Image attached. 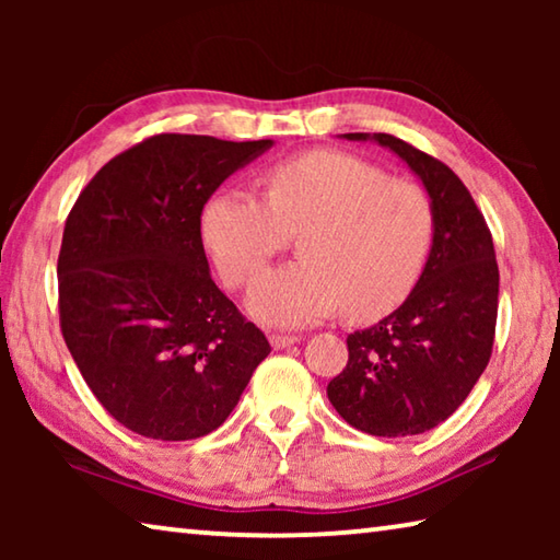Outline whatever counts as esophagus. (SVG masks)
<instances>
[{
	"label": "esophagus",
	"instance_id": "34e87169",
	"mask_svg": "<svg viewBox=\"0 0 560 560\" xmlns=\"http://www.w3.org/2000/svg\"><path fill=\"white\" fill-rule=\"evenodd\" d=\"M269 340H271V346H273V348H289V346H293V343H299L301 336H289V334H271V336H269Z\"/></svg>",
	"mask_w": 560,
	"mask_h": 560
}]
</instances>
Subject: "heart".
<instances>
[{"instance_id":"b5f03b06","label":"heart","mask_w":560,"mask_h":560,"mask_svg":"<svg viewBox=\"0 0 560 560\" xmlns=\"http://www.w3.org/2000/svg\"><path fill=\"white\" fill-rule=\"evenodd\" d=\"M264 183L267 197L224 187L200 214L207 252L234 289L303 232V259L254 283V316L303 326L343 306L350 318L373 320L410 296L434 240L432 200L420 185L336 150L281 160Z\"/></svg>"}]
</instances>
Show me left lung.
Instances as JSON below:
<instances>
[{
  "label": "left lung",
  "mask_w": 560,
  "mask_h": 560,
  "mask_svg": "<svg viewBox=\"0 0 560 560\" xmlns=\"http://www.w3.org/2000/svg\"><path fill=\"white\" fill-rule=\"evenodd\" d=\"M346 138L375 140L420 175L434 210V240L402 306L348 336V363L326 393L360 432L422 434L467 400L491 358L499 311L494 242L469 189L442 160L387 132Z\"/></svg>",
  "instance_id": "1"
}]
</instances>
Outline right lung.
I'll list each match as a JSON object with an SVG mask.
<instances>
[{
  "mask_svg": "<svg viewBox=\"0 0 560 560\" xmlns=\"http://www.w3.org/2000/svg\"><path fill=\"white\" fill-rule=\"evenodd\" d=\"M267 148L160 132L108 160L66 217L61 334L96 400L136 434L205 438L271 353L217 289L200 234L214 189Z\"/></svg>",
  "mask_w": 560,
  "mask_h": 560,
  "instance_id": "add662e5",
  "label": "right lung"
}]
</instances>
